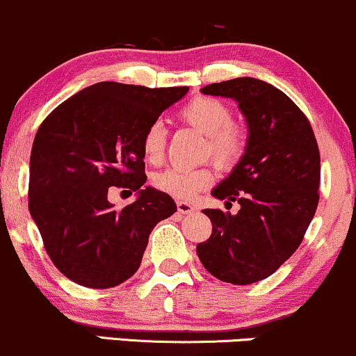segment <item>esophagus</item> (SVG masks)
Returning <instances> with one entry per match:
<instances>
[{
  "mask_svg": "<svg viewBox=\"0 0 356 356\" xmlns=\"http://www.w3.org/2000/svg\"><path fill=\"white\" fill-rule=\"evenodd\" d=\"M177 209L181 215H188V213H193V211H195V207L188 202H178Z\"/></svg>",
  "mask_w": 356,
  "mask_h": 356,
  "instance_id": "esophagus-1",
  "label": "esophagus"
}]
</instances>
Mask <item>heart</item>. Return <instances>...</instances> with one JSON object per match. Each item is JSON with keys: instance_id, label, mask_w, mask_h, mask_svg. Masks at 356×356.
Listing matches in <instances>:
<instances>
[{"instance_id": "1", "label": "heart", "mask_w": 356, "mask_h": 356, "mask_svg": "<svg viewBox=\"0 0 356 356\" xmlns=\"http://www.w3.org/2000/svg\"><path fill=\"white\" fill-rule=\"evenodd\" d=\"M179 119L207 136L205 153L218 166L230 168L245 151V133L232 121V113L225 102L213 97H193L179 109ZM143 156L147 163L161 161L165 153V127L159 121L151 122L141 138ZM154 186L163 193L178 200H191L213 183V171L209 166L183 170L170 168L153 178Z\"/></svg>"}]
</instances>
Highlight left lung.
<instances>
[{"mask_svg": "<svg viewBox=\"0 0 356 356\" xmlns=\"http://www.w3.org/2000/svg\"><path fill=\"white\" fill-rule=\"evenodd\" d=\"M203 94L232 97L249 126L245 153L211 193L237 202L235 215L218 209L209 241L197 254L211 275L232 284H252L291 257L316 211L321 159L313 127L282 90L264 81L238 77L203 87Z\"/></svg>", "mask_w": 356, "mask_h": 356, "instance_id": "obj_1", "label": "left lung"}]
</instances>
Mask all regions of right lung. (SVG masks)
<instances>
[{
    "label": "right lung",
    "mask_w": 356,
    "mask_h": 356,
    "mask_svg": "<svg viewBox=\"0 0 356 356\" xmlns=\"http://www.w3.org/2000/svg\"><path fill=\"white\" fill-rule=\"evenodd\" d=\"M188 87L149 89L119 82L86 87L55 107L35 136L28 209L47 254L70 281L107 289L141 266L159 220L177 211L170 195L146 183L141 138ZM111 186L139 191L118 211Z\"/></svg>",
    "instance_id": "right-lung-1"
}]
</instances>
